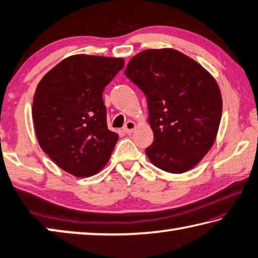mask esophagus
<instances>
[{
    "mask_svg": "<svg viewBox=\"0 0 258 258\" xmlns=\"http://www.w3.org/2000/svg\"><path fill=\"white\" fill-rule=\"evenodd\" d=\"M135 127H137V124H135L134 121H132V120H128L127 123L125 124L123 131L125 133H132Z\"/></svg>",
    "mask_w": 258,
    "mask_h": 258,
    "instance_id": "esophagus-1",
    "label": "esophagus"
}]
</instances>
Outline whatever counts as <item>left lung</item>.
<instances>
[{
  "label": "left lung",
  "instance_id": "8db88e82",
  "mask_svg": "<svg viewBox=\"0 0 258 258\" xmlns=\"http://www.w3.org/2000/svg\"><path fill=\"white\" fill-rule=\"evenodd\" d=\"M125 75L146 95L154 142L148 158L165 172L194 168L215 141L222 117L216 81L194 59L173 49L133 56Z\"/></svg>",
  "mask_w": 258,
  "mask_h": 258
}]
</instances>
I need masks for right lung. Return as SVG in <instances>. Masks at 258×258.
Masks as SVG:
<instances>
[{
  "label": "right lung",
  "mask_w": 258,
  "mask_h": 258,
  "mask_svg": "<svg viewBox=\"0 0 258 258\" xmlns=\"http://www.w3.org/2000/svg\"><path fill=\"white\" fill-rule=\"evenodd\" d=\"M124 63L120 58L73 55L38 83L35 133L42 150L63 171L85 177L108 163L118 134L108 130L102 93Z\"/></svg>",
  "instance_id": "add662e5"
}]
</instances>
